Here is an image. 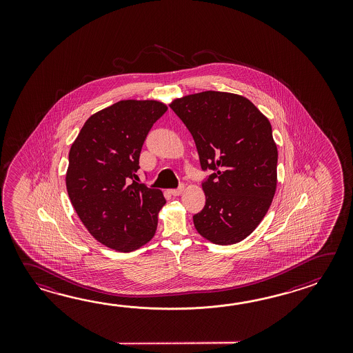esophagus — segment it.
<instances>
[{
  "label": "esophagus",
  "mask_w": 353,
  "mask_h": 353,
  "mask_svg": "<svg viewBox=\"0 0 353 353\" xmlns=\"http://www.w3.org/2000/svg\"><path fill=\"white\" fill-rule=\"evenodd\" d=\"M183 190H184V185L181 184L179 188H176V189H172L170 190V194L174 195V196H176V195H180L183 193Z\"/></svg>",
  "instance_id": "esophagus-1"
}]
</instances>
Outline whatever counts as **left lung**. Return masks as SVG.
I'll list each match as a JSON object with an SVG mask.
<instances>
[{
    "mask_svg": "<svg viewBox=\"0 0 353 353\" xmlns=\"http://www.w3.org/2000/svg\"><path fill=\"white\" fill-rule=\"evenodd\" d=\"M170 108L194 139L205 205L195 230L217 245L246 239L263 221L276 190L278 149L269 120L248 98L207 90L174 99Z\"/></svg>",
    "mask_w": 353,
    "mask_h": 353,
    "instance_id": "obj_1",
    "label": "left lung"
}]
</instances>
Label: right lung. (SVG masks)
I'll use <instances>...</instances> for the list:
<instances>
[{"instance_id": "1", "label": "right lung", "mask_w": 353, "mask_h": 353, "mask_svg": "<svg viewBox=\"0 0 353 353\" xmlns=\"http://www.w3.org/2000/svg\"><path fill=\"white\" fill-rule=\"evenodd\" d=\"M168 107L120 101L92 114L69 151L68 195L88 232L107 248L130 252L154 237L166 201L140 184L139 159L152 125Z\"/></svg>"}]
</instances>
